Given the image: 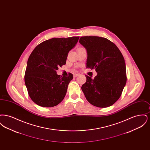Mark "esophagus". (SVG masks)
Wrapping results in <instances>:
<instances>
[{"label":"esophagus","instance_id":"34e87169","mask_svg":"<svg viewBox=\"0 0 150 150\" xmlns=\"http://www.w3.org/2000/svg\"><path fill=\"white\" fill-rule=\"evenodd\" d=\"M78 75H79L78 74H74V75H73V76H74V78H76V77H77V76H78Z\"/></svg>","mask_w":150,"mask_h":150}]
</instances>
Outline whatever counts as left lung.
Returning <instances> with one entry per match:
<instances>
[{
  "label": "left lung",
  "mask_w": 150,
  "mask_h": 150,
  "mask_svg": "<svg viewBox=\"0 0 150 150\" xmlns=\"http://www.w3.org/2000/svg\"><path fill=\"white\" fill-rule=\"evenodd\" d=\"M79 43L87 51L86 68L95 69L97 72L93 79L86 75L81 90L93 106L109 107L120 97L127 83L123 56L114 43L105 38L82 36Z\"/></svg>",
  "instance_id": "left-lung-1"
}]
</instances>
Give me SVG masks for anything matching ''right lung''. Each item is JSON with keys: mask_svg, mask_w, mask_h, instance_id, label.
<instances>
[{"mask_svg": "<svg viewBox=\"0 0 150 150\" xmlns=\"http://www.w3.org/2000/svg\"><path fill=\"white\" fill-rule=\"evenodd\" d=\"M79 36L52 38L37 45L29 56L25 83L29 96L36 105L44 107L57 106L64 100L73 78L57 75L58 67L66 64L69 51Z\"/></svg>", "mask_w": 150, "mask_h": 150, "instance_id": "obj_1", "label": "right lung"}]
</instances>
